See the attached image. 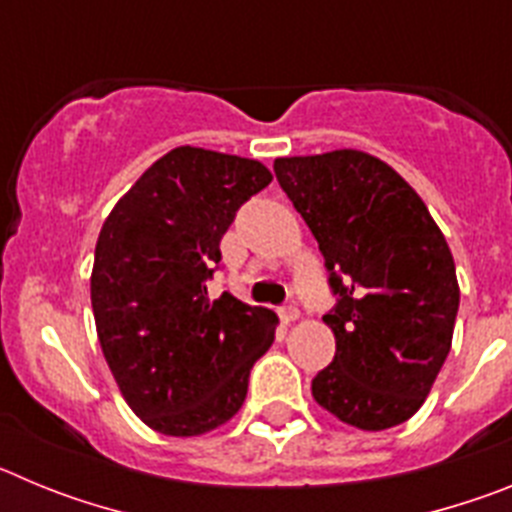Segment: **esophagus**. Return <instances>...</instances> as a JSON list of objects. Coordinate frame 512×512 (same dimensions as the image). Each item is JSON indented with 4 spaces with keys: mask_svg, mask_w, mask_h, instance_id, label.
<instances>
[{
    "mask_svg": "<svg viewBox=\"0 0 512 512\" xmlns=\"http://www.w3.org/2000/svg\"><path fill=\"white\" fill-rule=\"evenodd\" d=\"M279 318H282L284 325L295 323V320L300 318V310H297L295 305H284V307H279Z\"/></svg>",
    "mask_w": 512,
    "mask_h": 512,
    "instance_id": "34e87169",
    "label": "esophagus"
}]
</instances>
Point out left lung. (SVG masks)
Listing matches in <instances>:
<instances>
[{
    "mask_svg": "<svg viewBox=\"0 0 512 512\" xmlns=\"http://www.w3.org/2000/svg\"><path fill=\"white\" fill-rule=\"evenodd\" d=\"M318 241L338 297L323 323L336 356L312 379L320 408L361 431L413 418L451 351L454 256L418 192L354 148L274 161Z\"/></svg>",
    "mask_w": 512,
    "mask_h": 512,
    "instance_id": "obj_1",
    "label": "left lung"
}]
</instances>
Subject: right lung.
Returning a JSON list of instances; mask_svg holds the SVG:
<instances>
[{
	"label": "right lung",
	"mask_w": 512,
	"mask_h": 512,
	"mask_svg": "<svg viewBox=\"0 0 512 512\" xmlns=\"http://www.w3.org/2000/svg\"><path fill=\"white\" fill-rule=\"evenodd\" d=\"M269 182L271 171L253 158L179 146L143 171L99 230V346L130 410L164 436L228 423L274 343V312L230 292L207 297L220 238Z\"/></svg>",
	"instance_id": "add662e5"
}]
</instances>
